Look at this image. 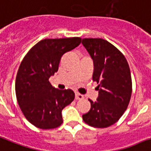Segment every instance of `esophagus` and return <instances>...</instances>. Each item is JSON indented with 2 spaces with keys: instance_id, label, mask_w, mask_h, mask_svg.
Masks as SVG:
<instances>
[{
  "instance_id": "34e87169",
  "label": "esophagus",
  "mask_w": 151,
  "mask_h": 151,
  "mask_svg": "<svg viewBox=\"0 0 151 151\" xmlns=\"http://www.w3.org/2000/svg\"><path fill=\"white\" fill-rule=\"evenodd\" d=\"M75 97H76V100H82V99L84 98V96L79 93H76V96Z\"/></svg>"
}]
</instances>
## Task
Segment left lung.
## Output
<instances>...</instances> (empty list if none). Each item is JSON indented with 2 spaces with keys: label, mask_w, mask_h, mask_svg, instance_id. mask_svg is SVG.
I'll return each mask as SVG.
<instances>
[{
  "label": "left lung",
  "mask_w": 151,
  "mask_h": 151,
  "mask_svg": "<svg viewBox=\"0 0 151 151\" xmlns=\"http://www.w3.org/2000/svg\"><path fill=\"white\" fill-rule=\"evenodd\" d=\"M83 46L93 61V80L99 96L83 115L87 125L107 128L114 124L128 108L132 95V78L127 60L114 45L101 38L83 39Z\"/></svg>",
  "instance_id": "obj_1"
}]
</instances>
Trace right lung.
I'll list each match as a JSON object with an SVG mask.
<instances>
[{
  "label": "right lung",
  "instance_id": "add662e5",
  "mask_svg": "<svg viewBox=\"0 0 151 151\" xmlns=\"http://www.w3.org/2000/svg\"><path fill=\"white\" fill-rule=\"evenodd\" d=\"M80 37L42 40L22 59L15 79V93L22 112L41 129L62 124L61 111L73 101L72 90L53 87L49 78L58 70L61 56L81 43Z\"/></svg>",
  "mask_w": 151,
  "mask_h": 151
}]
</instances>
